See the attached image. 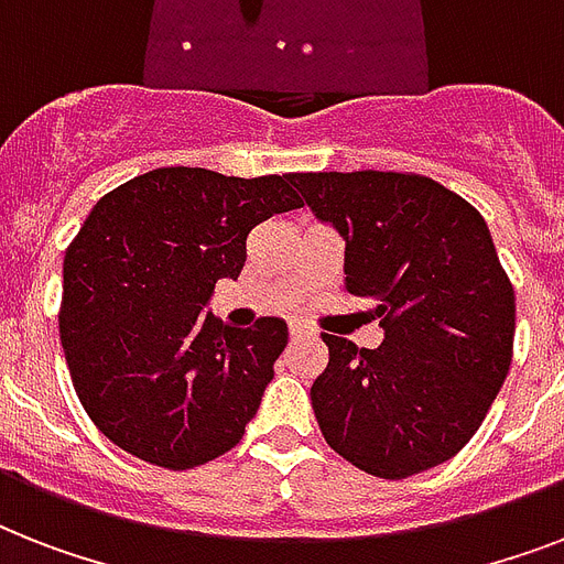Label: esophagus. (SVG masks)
<instances>
[{
  "label": "esophagus",
  "mask_w": 564,
  "mask_h": 564,
  "mask_svg": "<svg viewBox=\"0 0 564 564\" xmlns=\"http://www.w3.org/2000/svg\"><path fill=\"white\" fill-rule=\"evenodd\" d=\"M290 336L292 339H313V336H316V330L304 325V322H290Z\"/></svg>",
  "instance_id": "obj_1"
}]
</instances>
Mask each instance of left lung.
I'll use <instances>...</instances> for the list:
<instances>
[{
    "label": "left lung",
    "mask_w": 564,
    "mask_h": 564,
    "mask_svg": "<svg viewBox=\"0 0 564 564\" xmlns=\"http://www.w3.org/2000/svg\"><path fill=\"white\" fill-rule=\"evenodd\" d=\"M290 184L345 239V290L375 301L377 348L325 334L310 389L322 436L383 480L427 471L477 433L509 375L516 292L486 219L401 172H295Z\"/></svg>",
    "instance_id": "1"
}]
</instances>
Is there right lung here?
<instances>
[{
    "label": "right lung",
    "mask_w": 564,
    "mask_h": 564,
    "mask_svg": "<svg viewBox=\"0 0 564 564\" xmlns=\"http://www.w3.org/2000/svg\"><path fill=\"white\" fill-rule=\"evenodd\" d=\"M295 207L290 175L198 166L145 172L96 202L64 257L61 345L113 445L184 471L242 438L290 330L278 316L221 325L207 304L242 272L248 230Z\"/></svg>",
    "instance_id": "right-lung-1"
}]
</instances>
